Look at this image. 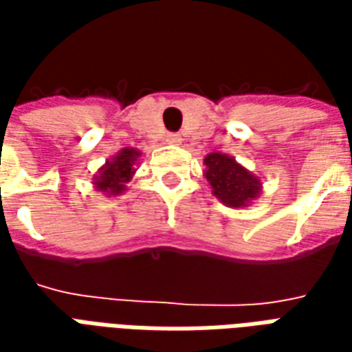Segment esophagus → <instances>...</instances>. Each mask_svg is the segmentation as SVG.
<instances>
[{"instance_id": "esophagus-1", "label": "esophagus", "mask_w": 352, "mask_h": 352, "mask_svg": "<svg viewBox=\"0 0 352 352\" xmlns=\"http://www.w3.org/2000/svg\"><path fill=\"white\" fill-rule=\"evenodd\" d=\"M166 143H169V145H181V143H183V138H181L179 133H168V135H166Z\"/></svg>"}]
</instances>
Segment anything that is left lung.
I'll list each match as a JSON object with an SVG mask.
<instances>
[{
    "label": "left lung",
    "instance_id": "8db88e82",
    "mask_svg": "<svg viewBox=\"0 0 352 352\" xmlns=\"http://www.w3.org/2000/svg\"><path fill=\"white\" fill-rule=\"evenodd\" d=\"M204 177L211 186L213 196L226 207H249L262 194L260 177L243 168L234 156L209 153L204 158Z\"/></svg>",
    "mask_w": 352,
    "mask_h": 352
}]
</instances>
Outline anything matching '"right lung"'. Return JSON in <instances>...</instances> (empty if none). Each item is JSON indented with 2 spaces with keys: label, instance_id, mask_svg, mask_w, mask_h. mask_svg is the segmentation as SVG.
I'll return each mask as SVG.
<instances>
[{
  "label": "right lung",
  "instance_id": "right-lung-1",
  "mask_svg": "<svg viewBox=\"0 0 352 352\" xmlns=\"http://www.w3.org/2000/svg\"><path fill=\"white\" fill-rule=\"evenodd\" d=\"M139 158H141V151L138 148L131 146L120 148L96 171L92 179L94 188L109 198L120 196L122 192H126V184L130 183L131 177L135 175Z\"/></svg>",
  "mask_w": 352,
  "mask_h": 352
}]
</instances>
